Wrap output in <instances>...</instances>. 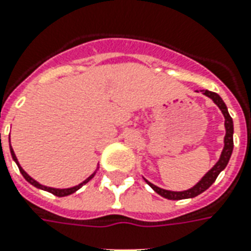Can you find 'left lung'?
<instances>
[{
	"label": "left lung",
	"mask_w": 251,
	"mask_h": 251,
	"mask_svg": "<svg viewBox=\"0 0 251 251\" xmlns=\"http://www.w3.org/2000/svg\"><path fill=\"white\" fill-rule=\"evenodd\" d=\"M197 92H201L202 95L208 96L209 99L213 100V103L216 104L217 107L220 108V111L223 114L224 117V127H226V136H224V147L222 153H220V157L216 162V164L206 173V174L201 178V179L194 185L190 189L187 190H182V192H174V190H166V189H162V187L156 186L153 183H151L150 180H147L145 178V182L150 185L153 190H155L159 196H162L164 199L167 200H186V199H193V197H197L199 194L204 193L208 187L211 186L212 183L216 180L217 175L220 174L223 171L224 168L227 167V164L229 162V157H231V153H232V150H234V122H232V118L229 117L228 110H227V106L223 101V99L220 96L212 92V91H208V89H201V91H197Z\"/></svg>",
	"instance_id": "1"
}]
</instances>
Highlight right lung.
I'll list each match as a JSON object with an SVG mask.
<instances>
[{"label":"right lung","instance_id":"1","mask_svg":"<svg viewBox=\"0 0 251 251\" xmlns=\"http://www.w3.org/2000/svg\"><path fill=\"white\" fill-rule=\"evenodd\" d=\"M9 143H10V138H9ZM9 150H10V155H12V159H13V162L17 164V167H19V170H20V173H22V175L25 178V180L27 182H29L32 186L38 187V189H42V190H45V192H49V193H52L54 196H58V197H65V196H71V194H73V193H76L78 189H81V187L85 185V183H88L89 180L92 179L94 176H95L96 171H98V168H99V166L96 167V170L92 173V174L89 175L88 178L85 180H83L81 183H78V185H76V186H72V187H65V189H58V187H50V186H46V185H42L40 182H38L36 179H34L31 175H28L25 171H24V168L20 166V163H19V160H17V157H16L15 155V151H13V148H12V145H9Z\"/></svg>","mask_w":251,"mask_h":251}]
</instances>
